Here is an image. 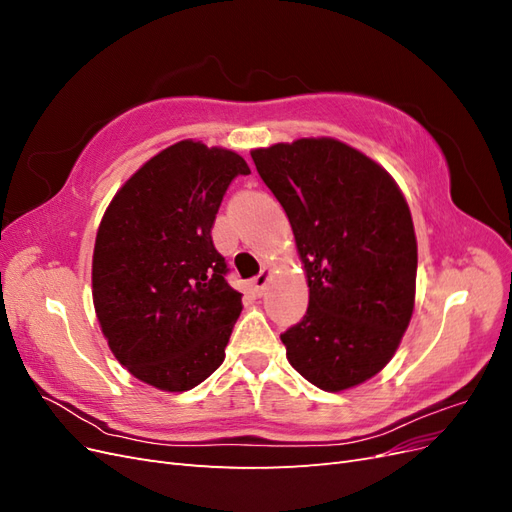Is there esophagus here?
I'll use <instances>...</instances> for the list:
<instances>
[{"label": "esophagus", "mask_w": 512, "mask_h": 512, "mask_svg": "<svg viewBox=\"0 0 512 512\" xmlns=\"http://www.w3.org/2000/svg\"><path fill=\"white\" fill-rule=\"evenodd\" d=\"M267 282H269V271H260L256 277H252V280H250V288H252L254 294H258V297H260V294L265 292Z\"/></svg>", "instance_id": "obj_1"}]
</instances>
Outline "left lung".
I'll list each match as a JSON object with an SVG mask.
<instances>
[{
    "label": "left lung",
    "instance_id": "1",
    "mask_svg": "<svg viewBox=\"0 0 512 512\" xmlns=\"http://www.w3.org/2000/svg\"><path fill=\"white\" fill-rule=\"evenodd\" d=\"M280 200L307 275L303 320L282 333L286 356L322 391H346L393 359L416 290V237L404 194L365 153L335 138L254 149Z\"/></svg>",
    "mask_w": 512,
    "mask_h": 512
}]
</instances>
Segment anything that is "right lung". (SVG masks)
I'll use <instances>...</instances> for the list:
<instances>
[{
    "instance_id": "add662e5",
    "label": "right lung",
    "mask_w": 512,
    "mask_h": 512,
    "mask_svg": "<svg viewBox=\"0 0 512 512\" xmlns=\"http://www.w3.org/2000/svg\"><path fill=\"white\" fill-rule=\"evenodd\" d=\"M250 166L235 151L181 141L121 185L100 222L91 286L102 333L130 374L181 393L207 380L241 314L211 228Z\"/></svg>"
}]
</instances>
